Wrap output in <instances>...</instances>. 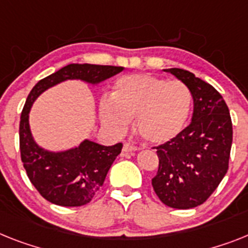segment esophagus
<instances>
[{"label":"esophagus","mask_w":248,"mask_h":248,"mask_svg":"<svg viewBox=\"0 0 248 248\" xmlns=\"http://www.w3.org/2000/svg\"><path fill=\"white\" fill-rule=\"evenodd\" d=\"M136 150L137 147L134 146V145H131V143H124L122 151H124V153H132V151H136Z\"/></svg>","instance_id":"obj_1"}]
</instances>
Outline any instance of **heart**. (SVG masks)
I'll return each instance as SVG.
<instances>
[{
	"instance_id": "heart-1",
	"label": "heart",
	"mask_w": 248,
	"mask_h": 248,
	"mask_svg": "<svg viewBox=\"0 0 248 248\" xmlns=\"http://www.w3.org/2000/svg\"><path fill=\"white\" fill-rule=\"evenodd\" d=\"M188 85L151 74H131L116 80L111 99H102V122L122 134L135 118L139 136L147 143L160 145L172 140L184 128L190 113Z\"/></svg>"
}]
</instances>
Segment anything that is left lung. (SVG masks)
Wrapping results in <instances>:
<instances>
[{
  "label": "left lung",
  "instance_id": "obj_1",
  "mask_svg": "<svg viewBox=\"0 0 248 248\" xmlns=\"http://www.w3.org/2000/svg\"><path fill=\"white\" fill-rule=\"evenodd\" d=\"M164 70L188 85L194 108L188 127L155 147L159 170L153 188L168 207L189 209L203 204L226 175L232 121L226 102L214 87L188 70Z\"/></svg>",
  "mask_w": 248,
  "mask_h": 248
}]
</instances>
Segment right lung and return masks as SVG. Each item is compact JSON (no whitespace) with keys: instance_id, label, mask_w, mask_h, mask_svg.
Returning <instances> with one entry per match:
<instances>
[{"instance_id":"add662e5","label":"right lung","mask_w":248,"mask_h":248,"mask_svg":"<svg viewBox=\"0 0 248 248\" xmlns=\"http://www.w3.org/2000/svg\"><path fill=\"white\" fill-rule=\"evenodd\" d=\"M124 70V66L69 64L41 79L31 89L20 121V151L30 182L50 203L62 207H80L92 201L107 172L122 150V143L103 146L84 140L65 151H49L35 142L29 124L32 103L46 89L65 80L79 79L99 84Z\"/></svg>"}]
</instances>
